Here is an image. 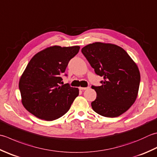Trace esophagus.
<instances>
[{
    "label": "esophagus",
    "mask_w": 157,
    "mask_h": 157,
    "mask_svg": "<svg viewBox=\"0 0 157 157\" xmlns=\"http://www.w3.org/2000/svg\"><path fill=\"white\" fill-rule=\"evenodd\" d=\"M79 90H87V89L89 88V87H79Z\"/></svg>",
    "instance_id": "obj_1"
}]
</instances>
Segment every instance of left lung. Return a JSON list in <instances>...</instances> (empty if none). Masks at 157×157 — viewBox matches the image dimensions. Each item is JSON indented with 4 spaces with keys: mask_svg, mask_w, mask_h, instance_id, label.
I'll return each instance as SVG.
<instances>
[{
    "mask_svg": "<svg viewBox=\"0 0 157 157\" xmlns=\"http://www.w3.org/2000/svg\"><path fill=\"white\" fill-rule=\"evenodd\" d=\"M82 52L95 73L103 78L100 86H92L97 93L93 109L109 118L127 111L136 100L140 83L139 69L129 55L118 45L101 42L86 45Z\"/></svg>",
    "mask_w": 157,
    "mask_h": 157,
    "instance_id": "1",
    "label": "left lung"
}]
</instances>
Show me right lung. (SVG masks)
I'll list each match as a JSON object with an SVG mask.
<instances>
[{
    "label": "right lung",
    "instance_id": "add662e5",
    "mask_svg": "<svg viewBox=\"0 0 157 157\" xmlns=\"http://www.w3.org/2000/svg\"><path fill=\"white\" fill-rule=\"evenodd\" d=\"M79 46H52L34 56L21 75L19 89L24 107L40 119L52 121L63 116L79 94L78 88L60 86L69 60ZM67 76V75L65 74Z\"/></svg>",
    "mask_w": 157,
    "mask_h": 157
}]
</instances>
